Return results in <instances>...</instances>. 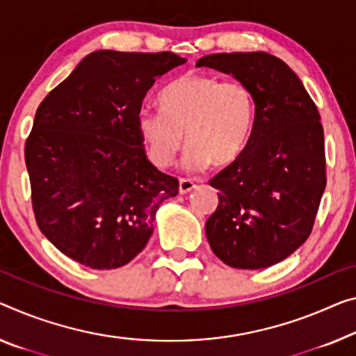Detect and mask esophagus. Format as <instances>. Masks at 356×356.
<instances>
[{"label":"esophagus","mask_w":356,"mask_h":356,"mask_svg":"<svg viewBox=\"0 0 356 356\" xmlns=\"http://www.w3.org/2000/svg\"><path fill=\"white\" fill-rule=\"evenodd\" d=\"M195 188V184L193 183V181H189V179H179V183H178V193L179 194H188V193H191V191H193Z\"/></svg>","instance_id":"obj_1"}]
</instances>
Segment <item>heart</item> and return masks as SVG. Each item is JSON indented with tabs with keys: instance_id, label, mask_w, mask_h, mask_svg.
<instances>
[{
	"instance_id": "1",
	"label": "heart",
	"mask_w": 356,
	"mask_h": 356,
	"mask_svg": "<svg viewBox=\"0 0 356 356\" xmlns=\"http://www.w3.org/2000/svg\"><path fill=\"white\" fill-rule=\"evenodd\" d=\"M160 109L141 108L136 129L152 165L165 168L189 146L183 163L188 172H202L213 162L227 167L243 154L256 122L253 90L242 81L188 73L168 84L159 95Z\"/></svg>"
}]
</instances>
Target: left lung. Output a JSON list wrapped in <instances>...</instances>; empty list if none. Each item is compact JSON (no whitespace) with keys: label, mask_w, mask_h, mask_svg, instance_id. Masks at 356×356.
Returning a JSON list of instances; mask_svg holds the SVG:
<instances>
[{"label":"left lung","mask_w":356,"mask_h":356,"mask_svg":"<svg viewBox=\"0 0 356 356\" xmlns=\"http://www.w3.org/2000/svg\"><path fill=\"white\" fill-rule=\"evenodd\" d=\"M248 84L256 122L243 154L210 179L220 191L207 220L210 247L235 269H264L309 238L326 186L323 125L298 74L267 52L197 60Z\"/></svg>","instance_id":"8db88e82"}]
</instances>
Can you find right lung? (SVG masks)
Wrapping results in <instances>:
<instances>
[{
  "instance_id": "add662e5",
  "label": "right lung",
  "mask_w": 356,
  "mask_h": 356,
  "mask_svg": "<svg viewBox=\"0 0 356 356\" xmlns=\"http://www.w3.org/2000/svg\"><path fill=\"white\" fill-rule=\"evenodd\" d=\"M184 63L172 52H92L38 108L25 145L33 210L49 242L79 264H127L178 194V179L147 161L136 114L156 79Z\"/></svg>"
}]
</instances>
